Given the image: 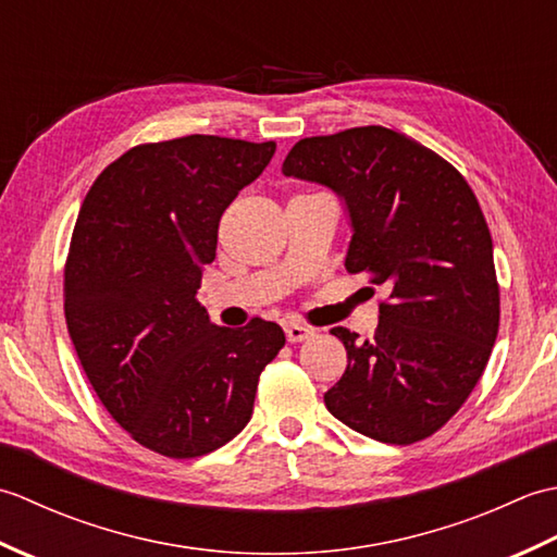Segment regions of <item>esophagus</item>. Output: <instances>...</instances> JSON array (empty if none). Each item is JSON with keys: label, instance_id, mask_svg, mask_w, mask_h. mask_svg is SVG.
Here are the masks:
<instances>
[{"label": "esophagus", "instance_id": "esophagus-1", "mask_svg": "<svg viewBox=\"0 0 557 557\" xmlns=\"http://www.w3.org/2000/svg\"><path fill=\"white\" fill-rule=\"evenodd\" d=\"M313 333H315L313 327L301 325V323H287L285 325V335H287V342H292V345H297V342L313 337Z\"/></svg>", "mask_w": 557, "mask_h": 557}]
</instances>
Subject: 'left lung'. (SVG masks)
I'll return each mask as SVG.
<instances>
[{
  "mask_svg": "<svg viewBox=\"0 0 557 557\" xmlns=\"http://www.w3.org/2000/svg\"><path fill=\"white\" fill-rule=\"evenodd\" d=\"M282 174L330 188L351 239L345 268L387 289L375 337L345 327L347 369L325 407L373 441L409 445L441 429L486 369L500 321L493 242L453 164L385 126L304 138Z\"/></svg>",
  "mask_w": 557,
  "mask_h": 557,
  "instance_id": "obj_1",
  "label": "left lung"
}]
</instances>
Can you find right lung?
Listing matches in <instances>:
<instances>
[{
  "label": "right lung",
  "instance_id": "add662e5",
  "mask_svg": "<svg viewBox=\"0 0 557 557\" xmlns=\"http://www.w3.org/2000/svg\"><path fill=\"white\" fill-rule=\"evenodd\" d=\"M275 148L200 134L136 146L81 206L64 272L69 335L112 419L164 457L208 455L242 433L260 371L285 347L277 323L220 327L196 299L222 212Z\"/></svg>",
  "mask_w": 557,
  "mask_h": 557
}]
</instances>
